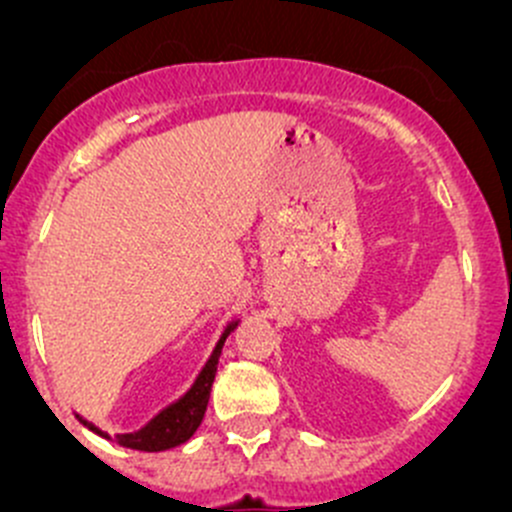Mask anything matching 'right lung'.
Instances as JSON below:
<instances>
[{
  "instance_id": "1",
  "label": "right lung",
  "mask_w": 512,
  "mask_h": 512,
  "mask_svg": "<svg viewBox=\"0 0 512 512\" xmlns=\"http://www.w3.org/2000/svg\"><path fill=\"white\" fill-rule=\"evenodd\" d=\"M232 327H235V324H230V327H227L223 339H220L218 349H215L213 356H210V361L205 364L203 374L198 376V381H195L193 389H190L188 394L178 401V404H173V406H168L165 411H160V414L153 418L146 428H141V431L126 433V436H113V441L121 443V446H126V448H136V451H165V448L180 446V443L188 441V438L198 431V426L203 423L205 411H208L210 391H213L215 374H218L220 349H223L225 337L232 332ZM84 423L91 428V431H96L98 436L111 438L108 433H103L101 428L94 426V423H89V421H84Z\"/></svg>"
}]
</instances>
